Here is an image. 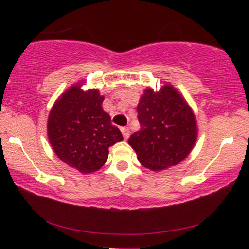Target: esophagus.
I'll return each instance as SVG.
<instances>
[{
    "mask_svg": "<svg viewBox=\"0 0 249 249\" xmlns=\"http://www.w3.org/2000/svg\"><path fill=\"white\" fill-rule=\"evenodd\" d=\"M121 132H122V135H124V139H127L129 137V135H130V131H129V129L125 128V127L121 128Z\"/></svg>",
    "mask_w": 249,
    "mask_h": 249,
    "instance_id": "34e87169",
    "label": "esophagus"
}]
</instances>
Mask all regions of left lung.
<instances>
[{
  "label": "left lung",
  "instance_id": "obj_1",
  "mask_svg": "<svg viewBox=\"0 0 249 249\" xmlns=\"http://www.w3.org/2000/svg\"><path fill=\"white\" fill-rule=\"evenodd\" d=\"M137 112L141 129L128 144L145 168L161 171L188 156L197 138L196 118L172 85L165 84L159 91L145 89Z\"/></svg>",
  "mask_w": 249,
  "mask_h": 249
}]
</instances>
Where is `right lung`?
I'll return each mask as SVG.
<instances>
[{
	"label": "right lung",
	"instance_id": "right-lung-1",
	"mask_svg": "<svg viewBox=\"0 0 249 249\" xmlns=\"http://www.w3.org/2000/svg\"><path fill=\"white\" fill-rule=\"evenodd\" d=\"M79 81L54 103L47 120V135L60 160L81 173L100 170L107 162L108 147L121 142V131L103 111L97 89L84 91Z\"/></svg>",
	"mask_w": 249,
	"mask_h": 249
}]
</instances>
